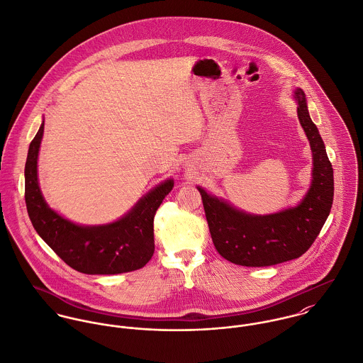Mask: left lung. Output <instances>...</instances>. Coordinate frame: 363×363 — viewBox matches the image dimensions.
<instances>
[{"mask_svg": "<svg viewBox=\"0 0 363 363\" xmlns=\"http://www.w3.org/2000/svg\"><path fill=\"white\" fill-rule=\"evenodd\" d=\"M296 99L298 119L313 154L312 186L298 206L255 216L198 187L213 245L231 264L261 267L299 258L311 248L329 216L334 196L333 167L301 89L296 90Z\"/></svg>", "mask_w": 363, "mask_h": 363, "instance_id": "1", "label": "left lung"}]
</instances>
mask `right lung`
<instances>
[{
	"label": "right lung",
	"instance_id": "right-lung-1",
	"mask_svg": "<svg viewBox=\"0 0 363 363\" xmlns=\"http://www.w3.org/2000/svg\"><path fill=\"white\" fill-rule=\"evenodd\" d=\"M44 123L34 135L25 166V199L38 235L70 267L86 274H118L141 269L155 250L154 218L173 189L166 180L141 198L129 213L104 226H77L45 203L37 180V157Z\"/></svg>",
	"mask_w": 363,
	"mask_h": 363
}]
</instances>
